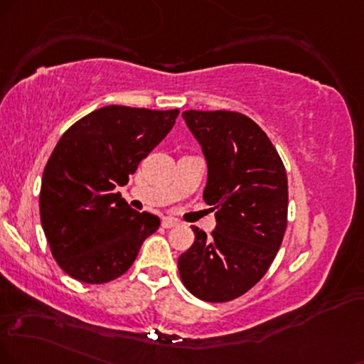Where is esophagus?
<instances>
[{
  "label": "esophagus",
  "mask_w": 364,
  "mask_h": 364,
  "mask_svg": "<svg viewBox=\"0 0 364 364\" xmlns=\"http://www.w3.org/2000/svg\"><path fill=\"white\" fill-rule=\"evenodd\" d=\"M177 224H178V221H177V219H173V218H164V219H161V226L167 228V230H170V228H173V226H177Z\"/></svg>",
  "instance_id": "34e87169"
}]
</instances>
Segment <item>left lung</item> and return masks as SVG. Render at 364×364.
Segmentation results:
<instances>
[{"mask_svg":"<svg viewBox=\"0 0 364 364\" xmlns=\"http://www.w3.org/2000/svg\"><path fill=\"white\" fill-rule=\"evenodd\" d=\"M208 164L205 204L216 210L208 236L178 258L186 289L205 302H228L267 273L287 228L289 186L275 146L248 116L235 111H183Z\"/></svg>","mask_w":364,"mask_h":364,"instance_id":"obj_1","label":"left lung"}]
</instances>
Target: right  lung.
<instances>
[{"label": "right lung", "mask_w": 364, "mask_h": 364, "mask_svg": "<svg viewBox=\"0 0 364 364\" xmlns=\"http://www.w3.org/2000/svg\"><path fill=\"white\" fill-rule=\"evenodd\" d=\"M178 109L106 106L62 134L45 165L40 219L58 267L84 284H106L132 267L160 219L116 192L167 136Z\"/></svg>", "instance_id": "obj_1"}]
</instances>
